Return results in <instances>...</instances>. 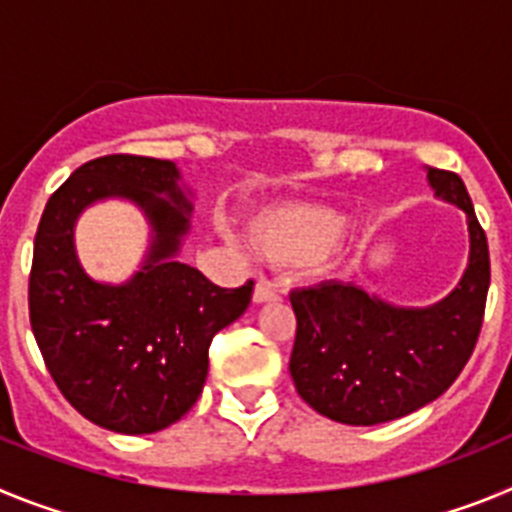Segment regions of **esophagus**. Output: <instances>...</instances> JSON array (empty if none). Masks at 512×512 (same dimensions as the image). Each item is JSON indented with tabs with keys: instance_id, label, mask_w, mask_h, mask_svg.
Here are the masks:
<instances>
[{
	"instance_id": "1",
	"label": "esophagus",
	"mask_w": 512,
	"mask_h": 512,
	"mask_svg": "<svg viewBox=\"0 0 512 512\" xmlns=\"http://www.w3.org/2000/svg\"><path fill=\"white\" fill-rule=\"evenodd\" d=\"M277 300H279L277 289L271 287L269 282H264V279H259L256 287H253V302H256V305H266V302H277Z\"/></svg>"
}]
</instances>
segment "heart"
Here are the masks:
<instances>
[{"label":"heart","instance_id":"heart-1","mask_svg":"<svg viewBox=\"0 0 512 512\" xmlns=\"http://www.w3.org/2000/svg\"><path fill=\"white\" fill-rule=\"evenodd\" d=\"M348 217L341 210L307 202L261 207L248 220V238L261 259L274 266L325 264L338 253Z\"/></svg>","mask_w":512,"mask_h":512}]
</instances>
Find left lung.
<instances>
[{
    "instance_id": "left-lung-1",
    "label": "left lung",
    "mask_w": 512,
    "mask_h": 512,
    "mask_svg": "<svg viewBox=\"0 0 512 512\" xmlns=\"http://www.w3.org/2000/svg\"><path fill=\"white\" fill-rule=\"evenodd\" d=\"M438 200L467 215L469 264L459 284L428 307H402L351 282L295 289L297 338L289 374L312 410L346 425L402 418L441 397L477 343L490 289L487 235L467 187L451 171L425 169Z\"/></svg>"
}]
</instances>
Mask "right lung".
<instances>
[{"label": "right lung", "mask_w": 512, "mask_h": 512, "mask_svg": "<svg viewBox=\"0 0 512 512\" xmlns=\"http://www.w3.org/2000/svg\"><path fill=\"white\" fill-rule=\"evenodd\" d=\"M104 199L135 204L152 228L147 259L122 285L92 280L75 256V220ZM192 210L174 161L117 153L79 166L40 217L33 336L63 397L107 431L143 436L182 418L205 387L212 336L251 302L253 282L223 289L179 261Z\"/></svg>", "instance_id": "add662e5"}]
</instances>
